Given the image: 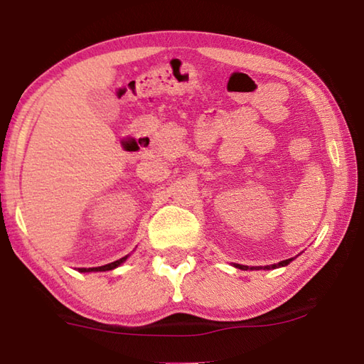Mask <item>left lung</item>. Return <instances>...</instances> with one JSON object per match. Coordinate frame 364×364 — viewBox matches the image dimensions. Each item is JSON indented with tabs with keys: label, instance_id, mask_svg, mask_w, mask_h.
<instances>
[{
	"label": "left lung",
	"instance_id": "8db88e82",
	"mask_svg": "<svg viewBox=\"0 0 364 364\" xmlns=\"http://www.w3.org/2000/svg\"><path fill=\"white\" fill-rule=\"evenodd\" d=\"M294 260V258H289V260H282L279 263H274V264H267L263 269H274V268H279V267H286V264H289ZM236 268H241V269H249V267H244V264H236ZM250 269H260L258 267L255 268H250Z\"/></svg>",
	"mask_w": 364,
	"mask_h": 364
}]
</instances>
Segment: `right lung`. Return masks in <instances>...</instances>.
Wrapping results in <instances>:
<instances>
[{"mask_svg":"<svg viewBox=\"0 0 364 364\" xmlns=\"http://www.w3.org/2000/svg\"><path fill=\"white\" fill-rule=\"evenodd\" d=\"M127 257H128V255H127ZM127 257H123V258H120V260H117V262L104 264V267H97V268H78V271H82V273H85V271H109V269H114V268L119 267L120 263L125 262Z\"/></svg>","mask_w":364,"mask_h":364,"instance_id":"add662e5","label":"right lung"}]
</instances>
